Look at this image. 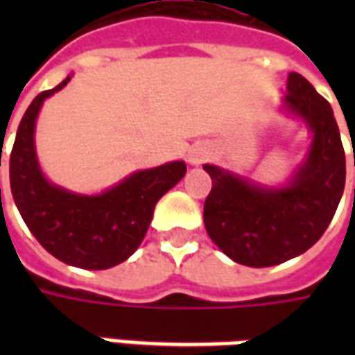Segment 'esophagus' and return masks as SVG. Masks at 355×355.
<instances>
[{
	"mask_svg": "<svg viewBox=\"0 0 355 355\" xmlns=\"http://www.w3.org/2000/svg\"><path fill=\"white\" fill-rule=\"evenodd\" d=\"M209 157V152L205 148H192L190 150V155H188V162L192 165H201Z\"/></svg>",
	"mask_w": 355,
	"mask_h": 355,
	"instance_id": "obj_1",
	"label": "esophagus"
}]
</instances>
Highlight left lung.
Segmentation results:
<instances>
[{
    "instance_id": "obj_1",
    "label": "left lung",
    "mask_w": 355,
    "mask_h": 355,
    "mask_svg": "<svg viewBox=\"0 0 355 355\" xmlns=\"http://www.w3.org/2000/svg\"><path fill=\"white\" fill-rule=\"evenodd\" d=\"M285 106L313 131L304 165L287 188L270 190L203 165L213 180L203 205L209 238L232 261L282 264L308 251L335 216L346 182V157L333 108L300 73H289Z\"/></svg>"
}]
</instances>
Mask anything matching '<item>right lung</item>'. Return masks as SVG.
Returning <instances> with one entry per match:
<instances>
[{
	"label": "right lung",
	"mask_w": 355,
	"mask_h": 355,
	"mask_svg": "<svg viewBox=\"0 0 355 355\" xmlns=\"http://www.w3.org/2000/svg\"><path fill=\"white\" fill-rule=\"evenodd\" d=\"M68 80L70 76L37 94L20 119L9 157L12 200L34 238L55 259L85 270H106L139 249L155 203L184 177L186 163L139 171L101 196H78L49 184L35 159L34 125L43 101Z\"/></svg>",
	"instance_id": "obj_1"
}]
</instances>
